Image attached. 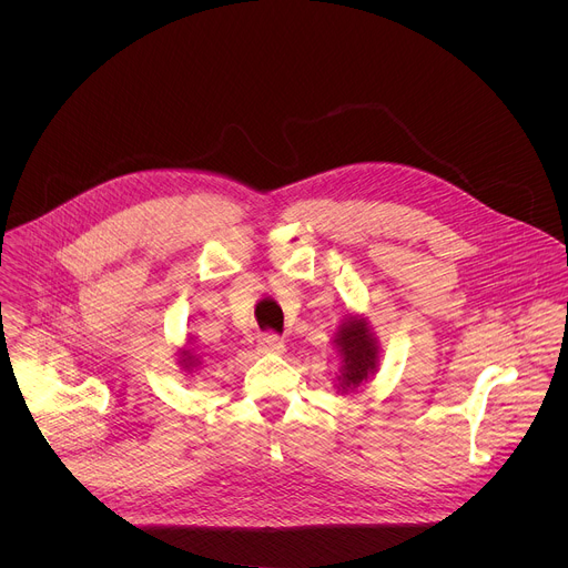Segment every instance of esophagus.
Returning a JSON list of instances; mask_svg holds the SVG:
<instances>
[{
    "label": "esophagus",
    "instance_id": "esophagus-1",
    "mask_svg": "<svg viewBox=\"0 0 568 568\" xmlns=\"http://www.w3.org/2000/svg\"><path fill=\"white\" fill-rule=\"evenodd\" d=\"M258 348H261L263 353H272V355H283V353H285V344H283V339H281L276 333H265V335H261Z\"/></svg>",
    "mask_w": 568,
    "mask_h": 568
}]
</instances>
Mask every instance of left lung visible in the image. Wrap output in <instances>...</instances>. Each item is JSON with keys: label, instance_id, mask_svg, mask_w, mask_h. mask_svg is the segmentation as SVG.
Wrapping results in <instances>:
<instances>
[{"label": "left lung", "instance_id": "8db88e82", "mask_svg": "<svg viewBox=\"0 0 568 568\" xmlns=\"http://www.w3.org/2000/svg\"><path fill=\"white\" fill-rule=\"evenodd\" d=\"M335 344L339 348L342 368L337 375V388L351 393L377 373V342L368 328L366 318L351 316L339 328Z\"/></svg>", "mask_w": 568, "mask_h": 568}]
</instances>
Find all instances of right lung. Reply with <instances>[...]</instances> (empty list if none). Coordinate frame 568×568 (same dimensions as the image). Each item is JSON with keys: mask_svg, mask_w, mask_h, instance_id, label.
Instances as JSON below:
<instances>
[{"mask_svg": "<svg viewBox=\"0 0 568 568\" xmlns=\"http://www.w3.org/2000/svg\"><path fill=\"white\" fill-rule=\"evenodd\" d=\"M180 353H182V355H180V366H182L184 371H193V368H197V366H200V357H197V355H193V351L182 348Z\"/></svg>", "mask_w": 568, "mask_h": 568, "instance_id": "right-lung-1", "label": "right lung"}]
</instances>
